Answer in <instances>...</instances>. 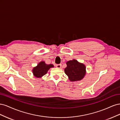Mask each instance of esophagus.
Segmentation results:
<instances>
[{
	"label": "esophagus",
	"mask_w": 120,
	"mask_h": 120,
	"mask_svg": "<svg viewBox=\"0 0 120 120\" xmlns=\"http://www.w3.org/2000/svg\"><path fill=\"white\" fill-rule=\"evenodd\" d=\"M56 67L57 68H60L61 67V64H56Z\"/></svg>",
	"instance_id": "34e87169"
}]
</instances>
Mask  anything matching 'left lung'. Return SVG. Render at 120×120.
<instances>
[{"mask_svg":"<svg viewBox=\"0 0 120 120\" xmlns=\"http://www.w3.org/2000/svg\"><path fill=\"white\" fill-rule=\"evenodd\" d=\"M66 64L67 67L64 68V72L70 81H81L85 77L86 68L84 64L78 62L75 60H69Z\"/></svg>","mask_w":120,"mask_h":120,"instance_id":"obj_1","label":"left lung"}]
</instances>
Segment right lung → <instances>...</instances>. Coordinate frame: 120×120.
<instances>
[{
    "label": "right lung",
    "instance_id": "add662e5",
    "mask_svg": "<svg viewBox=\"0 0 120 120\" xmlns=\"http://www.w3.org/2000/svg\"><path fill=\"white\" fill-rule=\"evenodd\" d=\"M53 65L52 64H47L45 61H41L37 67L32 69V72L34 77L38 78H41L42 76L45 75L49 69L51 68H53Z\"/></svg>",
    "mask_w": 120,
    "mask_h": 120
}]
</instances>
